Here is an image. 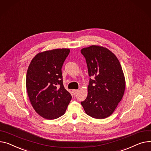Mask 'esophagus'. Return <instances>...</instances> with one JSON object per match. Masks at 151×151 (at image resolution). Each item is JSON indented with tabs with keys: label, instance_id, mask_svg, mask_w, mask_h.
Instances as JSON below:
<instances>
[{
	"label": "esophagus",
	"instance_id": "obj_1",
	"mask_svg": "<svg viewBox=\"0 0 151 151\" xmlns=\"http://www.w3.org/2000/svg\"><path fill=\"white\" fill-rule=\"evenodd\" d=\"M72 92H73V95H76V93L79 92V90H75V89H74V90H72Z\"/></svg>",
	"mask_w": 151,
	"mask_h": 151
}]
</instances>
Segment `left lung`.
<instances>
[{"label": "left lung", "mask_w": 151, "mask_h": 151, "mask_svg": "<svg viewBox=\"0 0 151 151\" xmlns=\"http://www.w3.org/2000/svg\"><path fill=\"white\" fill-rule=\"evenodd\" d=\"M86 58L90 76L88 93L81 102L86 113L92 118L103 119L111 115L121 101L126 81L116 56L103 46L93 45L81 50Z\"/></svg>", "instance_id": "8db88e82"}]
</instances>
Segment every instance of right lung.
<instances>
[{"label": "right lung", "mask_w": 151, "mask_h": 151, "mask_svg": "<svg viewBox=\"0 0 151 151\" xmlns=\"http://www.w3.org/2000/svg\"><path fill=\"white\" fill-rule=\"evenodd\" d=\"M68 48L39 52L32 60L26 76L29 99L36 113L54 119L63 115L72 99L63 83L62 67Z\"/></svg>", "instance_id": "1"}]
</instances>
